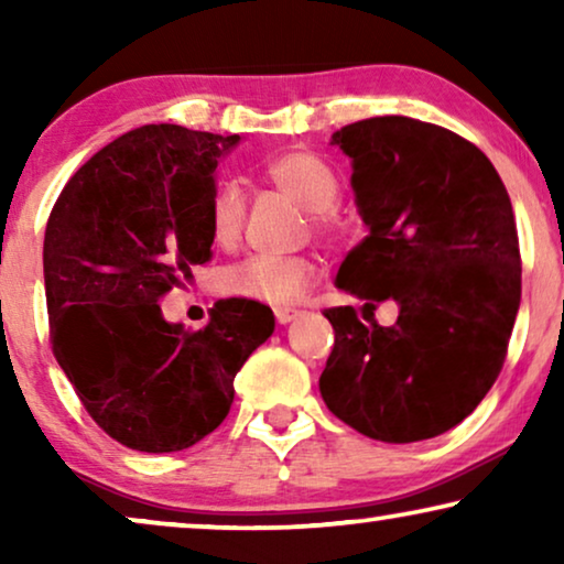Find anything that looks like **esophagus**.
<instances>
[{
    "label": "esophagus",
    "mask_w": 564,
    "mask_h": 564,
    "mask_svg": "<svg viewBox=\"0 0 564 564\" xmlns=\"http://www.w3.org/2000/svg\"><path fill=\"white\" fill-rule=\"evenodd\" d=\"M300 315V311H295V307H274V318H276V323H280V326H284V323H290V321H295Z\"/></svg>",
    "instance_id": "1"
}]
</instances>
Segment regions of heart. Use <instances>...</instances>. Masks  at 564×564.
<instances>
[{"mask_svg":"<svg viewBox=\"0 0 564 564\" xmlns=\"http://www.w3.org/2000/svg\"><path fill=\"white\" fill-rule=\"evenodd\" d=\"M261 176L276 192L295 199L307 210L313 234L334 238L341 228L334 205L338 199V176L326 161L311 151H288L269 159L261 166ZM246 199L241 184L234 180L220 182L207 199V230L215 246L234 249L243 234ZM318 261L307 253L272 257L251 253L220 272V290L234 297L257 300V303L288 305L297 303L318 280Z\"/></svg>","mask_w":564,"mask_h":564,"instance_id":"1","label":"heart"}]
</instances>
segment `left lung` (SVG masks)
<instances>
[{"label": "left lung", "instance_id": "1", "mask_svg": "<svg viewBox=\"0 0 564 564\" xmlns=\"http://www.w3.org/2000/svg\"><path fill=\"white\" fill-rule=\"evenodd\" d=\"M369 234L336 284L398 321L328 307L334 351L321 375L328 411L359 434L411 444L467 419L503 369L521 303L513 207L475 143L434 122L384 115L336 130Z\"/></svg>", "mask_w": 564, "mask_h": 564}]
</instances>
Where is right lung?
<instances>
[{"mask_svg": "<svg viewBox=\"0 0 564 564\" xmlns=\"http://www.w3.org/2000/svg\"><path fill=\"white\" fill-rule=\"evenodd\" d=\"M241 141L143 126L97 151L61 189L43 241L53 357L82 405L135 452H182L226 419L234 377L274 315L218 300L205 328L166 323L159 300L210 259L215 166Z\"/></svg>", "mask_w": 564, "mask_h": 564, "instance_id": "add662e5", "label": "right lung"}]
</instances>
